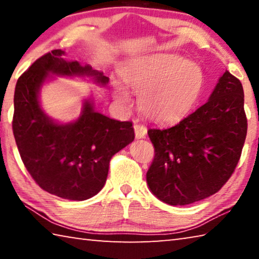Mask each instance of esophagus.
Listing matches in <instances>:
<instances>
[{
  "label": "esophagus",
  "instance_id": "34e87169",
  "mask_svg": "<svg viewBox=\"0 0 259 259\" xmlns=\"http://www.w3.org/2000/svg\"><path fill=\"white\" fill-rule=\"evenodd\" d=\"M134 129H135L136 139H143V138L146 137V135H147L146 126H144L142 124H135Z\"/></svg>",
  "mask_w": 259,
  "mask_h": 259
}]
</instances>
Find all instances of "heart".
Here are the masks:
<instances>
[{
    "label": "heart",
    "mask_w": 259,
    "mask_h": 259,
    "mask_svg": "<svg viewBox=\"0 0 259 259\" xmlns=\"http://www.w3.org/2000/svg\"><path fill=\"white\" fill-rule=\"evenodd\" d=\"M126 87L140 96L139 108L147 119L172 123L192 111L203 84L201 68L195 63L175 55H160L130 65L122 73ZM114 98L129 105L125 88L114 85Z\"/></svg>",
    "instance_id": "obj_1"
}]
</instances>
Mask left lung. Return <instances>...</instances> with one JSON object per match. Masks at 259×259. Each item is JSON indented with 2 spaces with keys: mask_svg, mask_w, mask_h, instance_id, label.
Listing matches in <instances>:
<instances>
[{
  "mask_svg": "<svg viewBox=\"0 0 259 259\" xmlns=\"http://www.w3.org/2000/svg\"><path fill=\"white\" fill-rule=\"evenodd\" d=\"M243 105L242 84L225 71L195 112L170 128L148 129L155 157L146 181L157 199L186 205L221 190L238 164L247 135Z\"/></svg>",
  "mask_w": 259,
  "mask_h": 259,
  "instance_id": "1",
  "label": "left lung"
}]
</instances>
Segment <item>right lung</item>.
I'll return each instance as SVG.
<instances>
[{"label": "right lung", "instance_id": "obj_1", "mask_svg": "<svg viewBox=\"0 0 259 259\" xmlns=\"http://www.w3.org/2000/svg\"><path fill=\"white\" fill-rule=\"evenodd\" d=\"M65 56L63 50L51 51L18 78L12 129L21 160L38 186L59 198L83 201L104 187L109 161L133 143L135 131L131 122L96 111L93 96L83 98L75 120L59 122L48 115L40 95L56 76L89 78L102 87L109 81L103 72Z\"/></svg>", "mask_w": 259, "mask_h": 259}]
</instances>
